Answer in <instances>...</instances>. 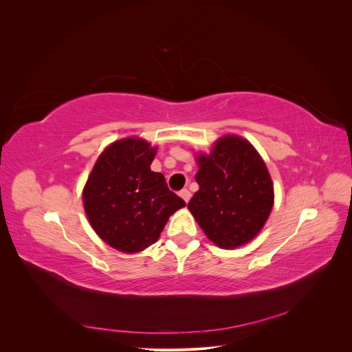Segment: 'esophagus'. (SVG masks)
Returning <instances> with one entry per match:
<instances>
[{
    "label": "esophagus",
    "mask_w": 352,
    "mask_h": 352,
    "mask_svg": "<svg viewBox=\"0 0 352 352\" xmlns=\"http://www.w3.org/2000/svg\"><path fill=\"white\" fill-rule=\"evenodd\" d=\"M179 195L180 197H182L186 202L190 199V192H189V190L188 189H182V190H180V192H179Z\"/></svg>",
    "instance_id": "1"
}]
</instances>
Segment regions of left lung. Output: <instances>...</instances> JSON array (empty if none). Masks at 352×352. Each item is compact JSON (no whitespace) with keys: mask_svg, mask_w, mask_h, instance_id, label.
Wrapping results in <instances>:
<instances>
[{"mask_svg":"<svg viewBox=\"0 0 352 352\" xmlns=\"http://www.w3.org/2000/svg\"><path fill=\"white\" fill-rule=\"evenodd\" d=\"M199 189L188 208L211 242L236 248L264 226L273 207V184L260 154L241 136L221 138L210 155H198Z\"/></svg>","mask_w":352,"mask_h":352,"instance_id":"1","label":"left lung"}]
</instances>
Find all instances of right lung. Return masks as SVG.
Listing matches in <instances>:
<instances>
[{
	"instance_id": "obj_1",
	"label": "right lung",
	"mask_w": 352,
	"mask_h": 352,
	"mask_svg": "<svg viewBox=\"0 0 352 352\" xmlns=\"http://www.w3.org/2000/svg\"><path fill=\"white\" fill-rule=\"evenodd\" d=\"M155 150L136 138L111 144L95 163L83 189L85 212L98 236L123 252L153 245L185 201L151 170Z\"/></svg>"
}]
</instances>
